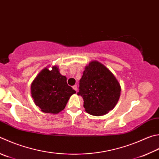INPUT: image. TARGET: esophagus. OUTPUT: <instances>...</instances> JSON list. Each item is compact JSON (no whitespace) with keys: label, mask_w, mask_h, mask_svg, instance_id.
Returning a JSON list of instances; mask_svg holds the SVG:
<instances>
[{"label":"esophagus","mask_w":159,"mask_h":159,"mask_svg":"<svg viewBox=\"0 0 159 159\" xmlns=\"http://www.w3.org/2000/svg\"><path fill=\"white\" fill-rule=\"evenodd\" d=\"M72 88H73V89H74V90H76V91H77V89H78V88H77V85H74V86H73V87H72Z\"/></svg>","instance_id":"1"}]
</instances>
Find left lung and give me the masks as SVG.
I'll use <instances>...</instances> for the list:
<instances>
[{
  "instance_id": "left-lung-1",
  "label": "left lung",
  "mask_w": 159,
  "mask_h": 159,
  "mask_svg": "<svg viewBox=\"0 0 159 159\" xmlns=\"http://www.w3.org/2000/svg\"><path fill=\"white\" fill-rule=\"evenodd\" d=\"M120 91V83L111 71L102 63L92 61L83 71L77 94L83 97L86 112L102 116L113 109Z\"/></svg>"
}]
</instances>
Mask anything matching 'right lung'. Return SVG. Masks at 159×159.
Instances as JSON below:
<instances>
[{
  "mask_svg": "<svg viewBox=\"0 0 159 159\" xmlns=\"http://www.w3.org/2000/svg\"><path fill=\"white\" fill-rule=\"evenodd\" d=\"M76 91L69 86L56 66L49 71L45 68L31 85V94L36 106L46 113L56 114L65 108L71 95Z\"/></svg>",
  "mask_w": 159,
  "mask_h": 159,
  "instance_id": "add662e5",
  "label": "right lung"
}]
</instances>
